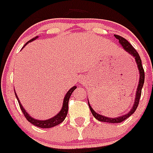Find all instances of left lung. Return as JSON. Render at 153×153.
I'll list each match as a JSON object with an SVG mask.
<instances>
[{"instance_id":"left-lung-1","label":"left lung","mask_w":153,"mask_h":153,"mask_svg":"<svg viewBox=\"0 0 153 153\" xmlns=\"http://www.w3.org/2000/svg\"><path fill=\"white\" fill-rule=\"evenodd\" d=\"M115 38L119 40V42L121 43V46L123 47V49L125 50H126L128 53H130V55H131L132 56L135 57V61H136V63L138 65V68H139V70L140 72V78H139V86H138V88H137L136 91V97H135V104L133 105V108H131V110L130 111V112H128L127 114H125L123 116H121V117H114V118H110V117H104L103 115H100V114H97L93 110L92 108L90 106L89 103V107L90 109H91V111L92 113V114L94 115V117L100 121H104V122H108V123H120V122H122L123 121H125V119H127L129 116H131V114L135 111V110L137 109V107L139 106V100H140L141 94H142V87H143V84H144V80H145V72L144 69H143V66L142 65V59H141L140 56H139V53L135 49V48L132 46V45L128 42L125 39V38L121 37L120 36H117V35H114Z\"/></svg>"}]
</instances>
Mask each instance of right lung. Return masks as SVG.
I'll return each instance as SVG.
<instances>
[{
    "instance_id": "1",
    "label": "right lung",
    "mask_w": 153,
    "mask_h": 153,
    "mask_svg": "<svg viewBox=\"0 0 153 153\" xmlns=\"http://www.w3.org/2000/svg\"><path fill=\"white\" fill-rule=\"evenodd\" d=\"M37 37H35L33 39H32L30 41H28V42L26 43L25 45H27L29 42H32L33 40L36 39ZM76 88V87H73L70 91H68L67 94H66V97H64V100H63V105H62V110L60 111V112L57 115H56L55 117H53V118H50L49 120H45V121H39V120H36L34 119L33 117H32L29 114L25 111L22 105L21 104L20 101L18 100V97L16 95V93H15V95H16V97H17V100L18 101V104H19V106H20L21 110H22V113L24 114V116L25 117V118L29 121L30 123H32V125H36L37 127L39 128H52V127H54V126H56L58 125L59 124L62 123V121L65 120L66 118V115H67V112H68V103H69V100H70V97L71 96L72 93L74 92V90Z\"/></svg>"
}]
</instances>
